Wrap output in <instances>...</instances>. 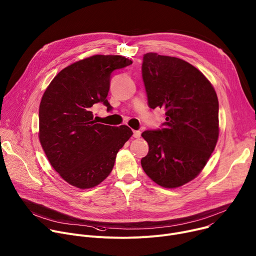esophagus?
<instances>
[{"instance_id":"esophagus-1","label":"esophagus","mask_w":256,"mask_h":256,"mask_svg":"<svg viewBox=\"0 0 256 256\" xmlns=\"http://www.w3.org/2000/svg\"><path fill=\"white\" fill-rule=\"evenodd\" d=\"M133 136H134V138H139L141 136V132L140 131H133Z\"/></svg>"}]
</instances>
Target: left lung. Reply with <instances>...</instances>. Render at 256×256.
<instances>
[{"instance_id": "obj_1", "label": "left lung", "mask_w": 256, "mask_h": 256, "mask_svg": "<svg viewBox=\"0 0 256 256\" xmlns=\"http://www.w3.org/2000/svg\"><path fill=\"white\" fill-rule=\"evenodd\" d=\"M142 77L148 106L164 108L166 122L141 134L148 144L141 166L162 187L183 186L200 174L216 146V92L200 70L176 56L146 54Z\"/></svg>"}]
</instances>
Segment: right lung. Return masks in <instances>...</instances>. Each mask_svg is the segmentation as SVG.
<instances>
[{
  "instance_id": "add662e5",
  "label": "right lung",
  "mask_w": 256,
  "mask_h": 256,
  "mask_svg": "<svg viewBox=\"0 0 256 256\" xmlns=\"http://www.w3.org/2000/svg\"><path fill=\"white\" fill-rule=\"evenodd\" d=\"M132 64L123 56L94 54L56 74L40 104L38 138L56 173L68 184L90 189L112 172L118 152L132 136L126 126L96 122L92 106L106 100L110 73Z\"/></svg>"
}]
</instances>
